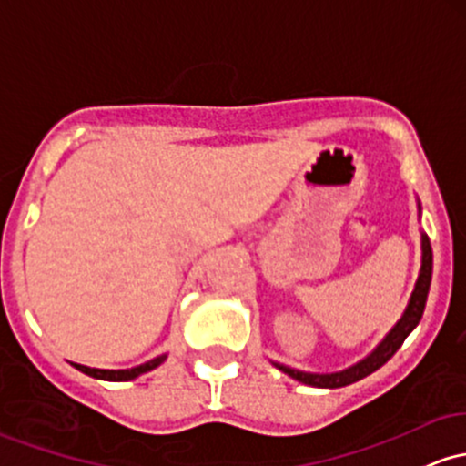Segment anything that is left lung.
Returning a JSON list of instances; mask_svg holds the SVG:
<instances>
[{
    "mask_svg": "<svg viewBox=\"0 0 466 466\" xmlns=\"http://www.w3.org/2000/svg\"><path fill=\"white\" fill-rule=\"evenodd\" d=\"M431 272H433V252H431V243H429L427 234H422V265H420V274H418L416 288L411 291V299H409V305L402 314V319L398 320L396 327L385 336V340L371 351L365 360L356 362L354 367L345 371H336V374H308V371H299L291 370V367L279 365L280 371L294 378V380L303 382V385H311V387H323V390H336V387H345L351 385V382L360 380V378L374 374L376 370H380L390 358L400 350V345L405 342V339L416 329V325L420 323L422 314H424V305H427V296H429V285H431Z\"/></svg>",
    "mask_w": 466,
    "mask_h": 466,
    "instance_id": "left-lung-1",
    "label": "left lung"
}]
</instances>
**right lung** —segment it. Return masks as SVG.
I'll return each instance as SVG.
<instances>
[{
	"instance_id": "add662e5",
	"label": "right lung",
	"mask_w": 466,
	"mask_h": 466,
	"mask_svg": "<svg viewBox=\"0 0 466 466\" xmlns=\"http://www.w3.org/2000/svg\"><path fill=\"white\" fill-rule=\"evenodd\" d=\"M166 360V356H157L155 360H147L143 362L139 367H132V370H95V367H86V365H73L76 367L79 371H84V374H88L92 378H99V380H110V382H126V380H132V378L146 374V371H152L155 367L161 365V362Z\"/></svg>"
}]
</instances>
